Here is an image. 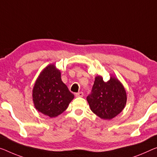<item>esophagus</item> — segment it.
Here are the masks:
<instances>
[{
	"mask_svg": "<svg viewBox=\"0 0 157 157\" xmlns=\"http://www.w3.org/2000/svg\"><path fill=\"white\" fill-rule=\"evenodd\" d=\"M75 95L78 98H81V97H83V92H78V93H76Z\"/></svg>",
	"mask_w": 157,
	"mask_h": 157,
	"instance_id": "obj_1",
	"label": "esophagus"
}]
</instances>
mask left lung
Returning a JSON list of instances; mask_svg holds the SVG:
<instances>
[{
    "mask_svg": "<svg viewBox=\"0 0 157 157\" xmlns=\"http://www.w3.org/2000/svg\"><path fill=\"white\" fill-rule=\"evenodd\" d=\"M90 109L103 119H112L117 116L126 103V93L119 80L114 77L107 81L98 76L91 93L87 97Z\"/></svg>",
    "mask_w": 157,
    "mask_h": 157,
    "instance_id": "1",
    "label": "left lung"
}]
</instances>
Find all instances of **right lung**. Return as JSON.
Masks as SVG:
<instances>
[{"mask_svg": "<svg viewBox=\"0 0 157 157\" xmlns=\"http://www.w3.org/2000/svg\"><path fill=\"white\" fill-rule=\"evenodd\" d=\"M74 98V94L62 81L60 71L53 64L45 67L33 89L36 109L50 118L64 112Z\"/></svg>", "mask_w": 157, "mask_h": 157, "instance_id": "obj_1", "label": "right lung"}]
</instances>
